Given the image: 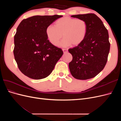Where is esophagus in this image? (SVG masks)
Returning a JSON list of instances; mask_svg holds the SVG:
<instances>
[{"label": "esophagus", "mask_w": 121, "mask_h": 121, "mask_svg": "<svg viewBox=\"0 0 121 121\" xmlns=\"http://www.w3.org/2000/svg\"><path fill=\"white\" fill-rule=\"evenodd\" d=\"M63 51L64 53H65L68 52V50L66 49H63Z\"/></svg>", "instance_id": "esophagus-1"}]
</instances>
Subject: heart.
I'll list each match as a JSON object with an SVG mask.
<instances>
[{
    "instance_id": "obj_1",
    "label": "heart",
    "mask_w": 121,
    "mask_h": 121,
    "mask_svg": "<svg viewBox=\"0 0 121 121\" xmlns=\"http://www.w3.org/2000/svg\"><path fill=\"white\" fill-rule=\"evenodd\" d=\"M87 29V23L84 20L65 17L58 19L54 26L47 27L45 33L48 41L55 46L59 45L63 35L64 38L60 43L61 46H77L85 39Z\"/></svg>"
}]
</instances>
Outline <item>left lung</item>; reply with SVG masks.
<instances>
[{
    "label": "left lung",
    "instance_id": "obj_1",
    "mask_svg": "<svg viewBox=\"0 0 121 121\" xmlns=\"http://www.w3.org/2000/svg\"><path fill=\"white\" fill-rule=\"evenodd\" d=\"M73 17L86 21L88 29L83 41L69 49L73 56L69 63L73 77L79 80L94 78L104 68L110 49L108 33L101 20L96 14H77Z\"/></svg>",
    "mask_w": 121,
    "mask_h": 121
}]
</instances>
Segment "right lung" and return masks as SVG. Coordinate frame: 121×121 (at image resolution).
I'll return each mask as SVG.
<instances>
[{
    "mask_svg": "<svg viewBox=\"0 0 121 121\" xmlns=\"http://www.w3.org/2000/svg\"><path fill=\"white\" fill-rule=\"evenodd\" d=\"M63 16H35L21 22L14 36L13 54L17 66L33 79L45 78L52 72L63 54L46 35V28Z\"/></svg>",
    "mask_w": 121,
    "mask_h": 121,
    "instance_id": "add662e5",
    "label": "right lung"
}]
</instances>
